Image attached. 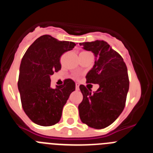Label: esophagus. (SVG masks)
<instances>
[{
    "label": "esophagus",
    "mask_w": 153,
    "mask_h": 153,
    "mask_svg": "<svg viewBox=\"0 0 153 153\" xmlns=\"http://www.w3.org/2000/svg\"><path fill=\"white\" fill-rule=\"evenodd\" d=\"M79 83H76V90H79Z\"/></svg>",
    "instance_id": "esophagus-1"
}]
</instances>
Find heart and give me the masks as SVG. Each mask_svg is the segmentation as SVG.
<instances>
[{
	"instance_id": "1",
	"label": "heart",
	"mask_w": 153,
	"mask_h": 153,
	"mask_svg": "<svg viewBox=\"0 0 153 153\" xmlns=\"http://www.w3.org/2000/svg\"><path fill=\"white\" fill-rule=\"evenodd\" d=\"M82 53H85V52H82Z\"/></svg>"
}]
</instances>
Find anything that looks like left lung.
<instances>
[{"instance_id":"8db88e82","label":"left lung","mask_w":153,"mask_h":153,"mask_svg":"<svg viewBox=\"0 0 153 153\" xmlns=\"http://www.w3.org/2000/svg\"><path fill=\"white\" fill-rule=\"evenodd\" d=\"M86 51L95 55L93 68L86 76V82L99 84L93 93L79 86L83 101L78 106L79 118L94 129H103L117 120L125 107L129 81L123 59L103 40L80 43Z\"/></svg>"}]
</instances>
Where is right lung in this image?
<instances>
[{"mask_svg":"<svg viewBox=\"0 0 153 153\" xmlns=\"http://www.w3.org/2000/svg\"><path fill=\"white\" fill-rule=\"evenodd\" d=\"M74 42L60 41L50 35L36 39L26 51L21 60L18 90L24 111L32 122L43 126L60 121L62 111L75 83L65 79L63 85L51 86V76L61 69L63 53L73 50Z\"/></svg>","mask_w":153,"mask_h":153,"instance_id":"obj_1","label":"right lung"}]
</instances>
